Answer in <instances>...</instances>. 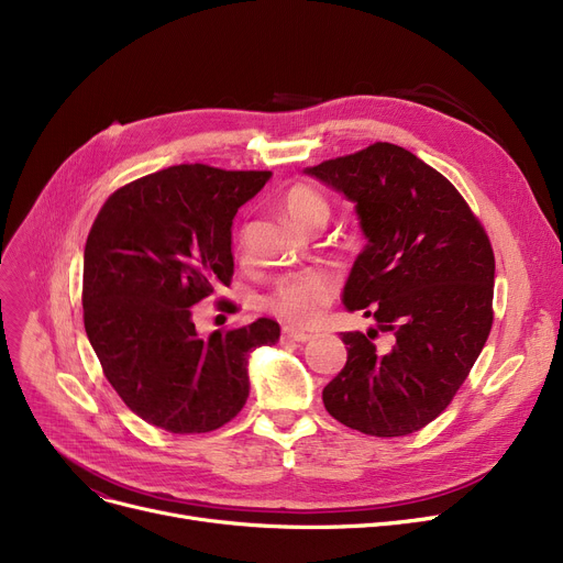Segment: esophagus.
Here are the masks:
<instances>
[{"mask_svg": "<svg viewBox=\"0 0 563 563\" xmlns=\"http://www.w3.org/2000/svg\"><path fill=\"white\" fill-rule=\"evenodd\" d=\"M285 338L297 340V342H308L312 335L306 333V331H301V329H285Z\"/></svg>", "mask_w": 563, "mask_h": 563, "instance_id": "esophagus-1", "label": "esophagus"}]
</instances>
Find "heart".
Wrapping results in <instances>:
<instances>
[{"mask_svg":"<svg viewBox=\"0 0 563 563\" xmlns=\"http://www.w3.org/2000/svg\"><path fill=\"white\" fill-rule=\"evenodd\" d=\"M280 205L287 219L303 230H321L331 217L329 202L314 189L303 185L291 187L283 196ZM335 291L338 280L333 274L323 269H308L283 276L264 303L272 312L297 323V327H308L333 301Z\"/></svg>","mask_w":563,"mask_h":563,"instance_id":"obj_1","label":"heart"}]
</instances>
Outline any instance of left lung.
I'll return each mask as SVG.
<instances>
[{
	"instance_id": "1",
	"label": "left lung",
	"mask_w": 563,
	"mask_h": 563,
	"mask_svg": "<svg viewBox=\"0 0 563 563\" xmlns=\"http://www.w3.org/2000/svg\"><path fill=\"white\" fill-rule=\"evenodd\" d=\"M356 205L365 249L342 303L394 333H342L346 365L323 388L331 416L378 438L420 431L463 386L493 327L495 257L482 223L435 168L395 143L303 170Z\"/></svg>"
}]
</instances>
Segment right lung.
Returning <instances> with one entry per match:
<instances>
[{
  "instance_id": "1",
  "label": "right lung",
  "mask_w": 563,
  "mask_h": 563,
  "mask_svg": "<svg viewBox=\"0 0 563 563\" xmlns=\"http://www.w3.org/2000/svg\"><path fill=\"white\" fill-rule=\"evenodd\" d=\"M272 170L180 164L118 189L84 249V329L107 380L147 424L205 433L246 404L249 358L278 321L200 338L191 308L230 283L232 219Z\"/></svg>"
}]
</instances>
